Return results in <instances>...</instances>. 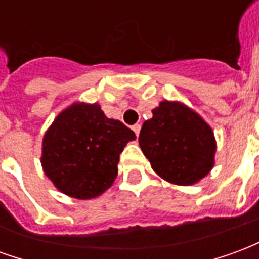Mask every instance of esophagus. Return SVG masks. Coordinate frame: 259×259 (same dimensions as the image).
Listing matches in <instances>:
<instances>
[{"instance_id": "obj_1", "label": "esophagus", "mask_w": 259, "mask_h": 259, "mask_svg": "<svg viewBox=\"0 0 259 259\" xmlns=\"http://www.w3.org/2000/svg\"><path fill=\"white\" fill-rule=\"evenodd\" d=\"M132 129H133V132L136 133V136H139V133H140L141 126H140V124H135V126H132Z\"/></svg>"}]
</instances>
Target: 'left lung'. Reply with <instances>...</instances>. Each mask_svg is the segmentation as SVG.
<instances>
[{
    "label": "left lung",
    "mask_w": 259,
    "mask_h": 259,
    "mask_svg": "<svg viewBox=\"0 0 259 259\" xmlns=\"http://www.w3.org/2000/svg\"><path fill=\"white\" fill-rule=\"evenodd\" d=\"M139 144L161 178L180 186L194 185L213 166L217 144L212 129L180 102L162 101L143 123Z\"/></svg>",
    "instance_id": "8db88e82"
}]
</instances>
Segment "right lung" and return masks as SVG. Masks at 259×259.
Wrapping results in <instances>:
<instances>
[{
  "label": "right lung",
  "instance_id": "obj_1",
  "mask_svg": "<svg viewBox=\"0 0 259 259\" xmlns=\"http://www.w3.org/2000/svg\"><path fill=\"white\" fill-rule=\"evenodd\" d=\"M133 130L108 119L97 104H73L61 112L42 140L44 172L64 194L98 197L118 175L120 152L135 140Z\"/></svg>",
  "mask_w": 259,
  "mask_h": 259
}]
</instances>
